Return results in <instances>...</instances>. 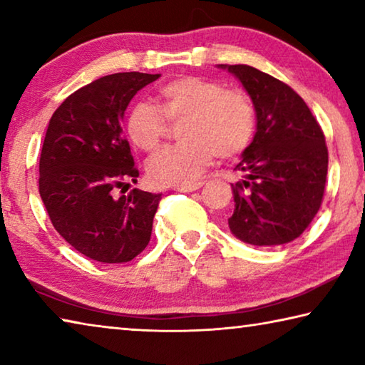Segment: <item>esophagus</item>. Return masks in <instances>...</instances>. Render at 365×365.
<instances>
[{"instance_id": "esophagus-1", "label": "esophagus", "mask_w": 365, "mask_h": 365, "mask_svg": "<svg viewBox=\"0 0 365 365\" xmlns=\"http://www.w3.org/2000/svg\"><path fill=\"white\" fill-rule=\"evenodd\" d=\"M202 187V182H196V183H188V185H178L174 190L177 191H183V193H190V191H196Z\"/></svg>"}]
</instances>
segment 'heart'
Returning a JSON list of instances; mask_svg holds the SVG:
<instances>
[{"label": "heart", "instance_id": "b5f03b06", "mask_svg": "<svg viewBox=\"0 0 365 365\" xmlns=\"http://www.w3.org/2000/svg\"><path fill=\"white\" fill-rule=\"evenodd\" d=\"M182 120L180 145L165 148L148 163V175L159 187L196 180L215 153L237 156L255 137L256 110L243 91L225 88L215 80L183 77L164 85L158 106L140 101L127 115V133L135 146L153 151L164 140L168 122Z\"/></svg>", "mask_w": 365, "mask_h": 365}]
</instances>
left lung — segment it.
Listing matches in <instances>:
<instances>
[{"label": "left lung", "instance_id": "1", "mask_svg": "<svg viewBox=\"0 0 365 365\" xmlns=\"http://www.w3.org/2000/svg\"><path fill=\"white\" fill-rule=\"evenodd\" d=\"M248 91L256 110V135L232 185L230 232L255 246L293 242L322 205L329 150L322 128L304 100L287 83L246 64H219Z\"/></svg>", "mask_w": 365, "mask_h": 365}]
</instances>
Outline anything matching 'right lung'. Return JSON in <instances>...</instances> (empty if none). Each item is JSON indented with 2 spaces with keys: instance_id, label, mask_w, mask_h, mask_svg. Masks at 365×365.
<instances>
[{
  "instance_id": "right-lung-1",
  "label": "right lung",
  "mask_w": 365,
  "mask_h": 365,
  "mask_svg": "<svg viewBox=\"0 0 365 365\" xmlns=\"http://www.w3.org/2000/svg\"><path fill=\"white\" fill-rule=\"evenodd\" d=\"M159 73L119 72L82 86L54 110L40 154V196L53 227L72 248L104 264L132 261L151 238L160 193L133 188L130 145L123 138V113Z\"/></svg>"
}]
</instances>
